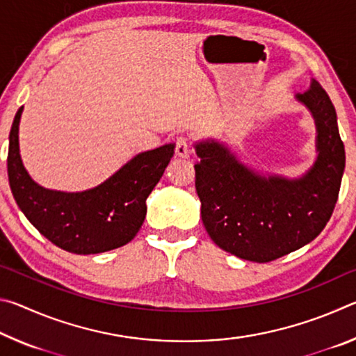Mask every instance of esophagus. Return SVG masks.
I'll list each match as a JSON object with an SVG mask.
<instances>
[{"label":"esophagus","instance_id":"34e87169","mask_svg":"<svg viewBox=\"0 0 356 356\" xmlns=\"http://www.w3.org/2000/svg\"><path fill=\"white\" fill-rule=\"evenodd\" d=\"M190 152H191V143L188 138L179 136L176 140V155L182 156V159H186V156H190Z\"/></svg>","mask_w":356,"mask_h":356}]
</instances>
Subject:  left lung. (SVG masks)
I'll use <instances>...</instances> for the list:
<instances>
[{"instance_id": "1", "label": "left lung", "mask_w": 356, "mask_h": 356, "mask_svg": "<svg viewBox=\"0 0 356 356\" xmlns=\"http://www.w3.org/2000/svg\"><path fill=\"white\" fill-rule=\"evenodd\" d=\"M316 122L317 159L298 179L262 176L225 144L196 143V191L210 238L245 261L270 262L312 242L327 226L346 168L334 106L316 80L295 95Z\"/></svg>"}]
</instances>
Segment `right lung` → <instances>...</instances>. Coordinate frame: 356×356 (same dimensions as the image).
Wrapping results in <instances>:
<instances>
[{"instance_id": "add662e5", "label": "right lung", "mask_w": 356, "mask_h": 356, "mask_svg": "<svg viewBox=\"0 0 356 356\" xmlns=\"http://www.w3.org/2000/svg\"><path fill=\"white\" fill-rule=\"evenodd\" d=\"M17 111L9 134L8 176L17 206L29 222L61 250L97 254L127 245L146 218V200L174 155V144L135 155L104 184L67 193L48 190L29 177L22 163Z\"/></svg>"}]
</instances>
